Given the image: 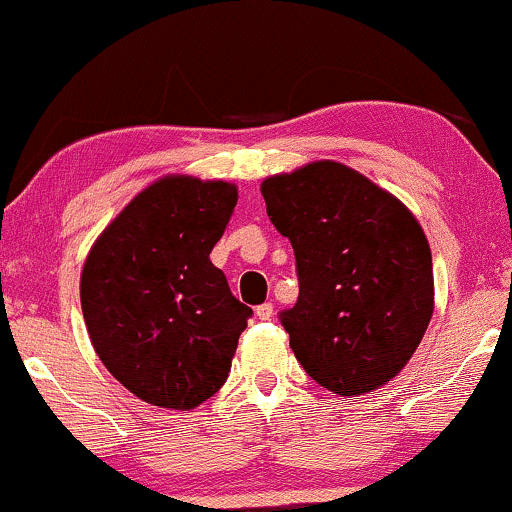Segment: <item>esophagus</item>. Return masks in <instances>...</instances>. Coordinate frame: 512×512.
<instances>
[{
    "instance_id": "34e87169",
    "label": "esophagus",
    "mask_w": 512,
    "mask_h": 512,
    "mask_svg": "<svg viewBox=\"0 0 512 512\" xmlns=\"http://www.w3.org/2000/svg\"><path fill=\"white\" fill-rule=\"evenodd\" d=\"M255 315L260 317V319H272V315H274V305H272V303H262V305L255 310Z\"/></svg>"
}]
</instances>
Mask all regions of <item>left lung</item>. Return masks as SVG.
<instances>
[{
	"label": "left lung",
	"instance_id": "1",
	"mask_svg": "<svg viewBox=\"0 0 512 512\" xmlns=\"http://www.w3.org/2000/svg\"><path fill=\"white\" fill-rule=\"evenodd\" d=\"M260 190L298 264V303L281 312L298 362L338 396L389 384L434 315L420 221L389 190L331 159L264 178Z\"/></svg>",
	"mask_w": 512,
	"mask_h": 512
}]
</instances>
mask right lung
Segmentation results:
<instances>
[{"instance_id": "right-lung-1", "label": "right lung", "mask_w": 512, "mask_h": 512, "mask_svg": "<svg viewBox=\"0 0 512 512\" xmlns=\"http://www.w3.org/2000/svg\"><path fill=\"white\" fill-rule=\"evenodd\" d=\"M238 188L169 174L100 233L80 274V307L102 365L133 396L193 410L214 396L252 310L209 260Z\"/></svg>"}]
</instances>
